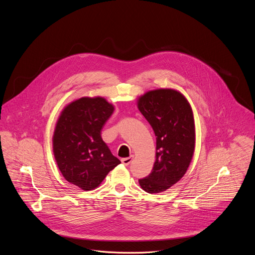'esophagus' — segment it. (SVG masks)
Wrapping results in <instances>:
<instances>
[{"mask_svg":"<svg viewBox=\"0 0 255 255\" xmlns=\"http://www.w3.org/2000/svg\"><path fill=\"white\" fill-rule=\"evenodd\" d=\"M133 160V156H130V157H125V158H122L121 159V161H122V163L124 164V165H129L130 163H131V161Z\"/></svg>","mask_w":255,"mask_h":255,"instance_id":"34e87169","label":"esophagus"}]
</instances>
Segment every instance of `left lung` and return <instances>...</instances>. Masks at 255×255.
<instances>
[{"label": "left lung", "mask_w": 255, "mask_h": 255, "mask_svg": "<svg viewBox=\"0 0 255 255\" xmlns=\"http://www.w3.org/2000/svg\"><path fill=\"white\" fill-rule=\"evenodd\" d=\"M137 107L156 136L155 162L139 179L149 194L166 191L185 175L195 151V121L186 97L176 90L157 89L140 96Z\"/></svg>", "instance_id": "1"}]
</instances>
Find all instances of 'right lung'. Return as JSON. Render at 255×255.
I'll use <instances>...</instances> for the list:
<instances>
[{
	"label": "right lung",
	"instance_id": "obj_1",
	"mask_svg": "<svg viewBox=\"0 0 255 255\" xmlns=\"http://www.w3.org/2000/svg\"><path fill=\"white\" fill-rule=\"evenodd\" d=\"M114 112L103 97H83L64 107L55 125L52 147L68 183L84 191L98 188L121 161L103 141L102 129Z\"/></svg>",
	"mask_w": 255,
	"mask_h": 255
}]
</instances>
